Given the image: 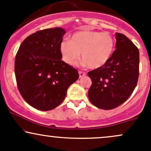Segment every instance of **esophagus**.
Returning a JSON list of instances; mask_svg holds the SVG:
<instances>
[{"label":"esophagus","mask_w":151,"mask_h":151,"mask_svg":"<svg viewBox=\"0 0 151 151\" xmlns=\"http://www.w3.org/2000/svg\"><path fill=\"white\" fill-rule=\"evenodd\" d=\"M79 77H84V76L86 75V73L84 72H81V71H79Z\"/></svg>","instance_id":"esophagus-1"}]
</instances>
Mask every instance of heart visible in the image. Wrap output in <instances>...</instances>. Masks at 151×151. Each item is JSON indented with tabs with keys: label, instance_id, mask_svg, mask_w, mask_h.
I'll use <instances>...</instances> for the list:
<instances>
[{
	"label": "heart",
	"instance_id": "heart-1",
	"mask_svg": "<svg viewBox=\"0 0 151 151\" xmlns=\"http://www.w3.org/2000/svg\"><path fill=\"white\" fill-rule=\"evenodd\" d=\"M116 41L108 32L84 30L77 31L70 40L62 41L60 50L62 60L68 65L81 58L90 69L96 70L106 65L113 56Z\"/></svg>",
	"mask_w": 151,
	"mask_h": 151
}]
</instances>
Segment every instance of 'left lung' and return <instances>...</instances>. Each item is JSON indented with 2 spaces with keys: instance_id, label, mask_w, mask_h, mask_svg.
Masks as SVG:
<instances>
[{
  "instance_id": "8db88e82",
  "label": "left lung",
  "mask_w": 151,
  "mask_h": 151,
  "mask_svg": "<svg viewBox=\"0 0 151 151\" xmlns=\"http://www.w3.org/2000/svg\"><path fill=\"white\" fill-rule=\"evenodd\" d=\"M113 56L101 68L88 72L92 80L88 96L97 108L110 110L124 103L136 88L139 76V50L124 35L116 34Z\"/></svg>"
}]
</instances>
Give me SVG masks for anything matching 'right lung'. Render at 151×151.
Masks as SVG:
<instances>
[{
	"label": "right lung",
	"instance_id": "right-lung-1",
	"mask_svg": "<svg viewBox=\"0 0 151 151\" xmlns=\"http://www.w3.org/2000/svg\"><path fill=\"white\" fill-rule=\"evenodd\" d=\"M66 33L61 27L37 31L24 40L15 60V74L20 94L31 106L52 110L65 99L78 71L62 60L60 45Z\"/></svg>",
	"mask_w": 151,
	"mask_h": 151
}]
</instances>
